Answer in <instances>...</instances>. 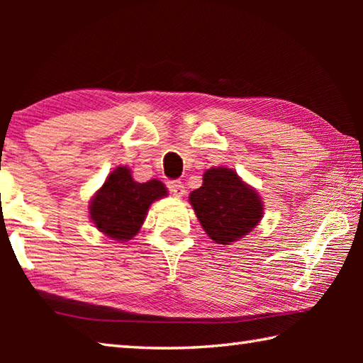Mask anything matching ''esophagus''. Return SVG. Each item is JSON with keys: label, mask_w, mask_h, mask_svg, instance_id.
<instances>
[{"label": "esophagus", "mask_w": 363, "mask_h": 363, "mask_svg": "<svg viewBox=\"0 0 363 363\" xmlns=\"http://www.w3.org/2000/svg\"><path fill=\"white\" fill-rule=\"evenodd\" d=\"M168 189L174 196H182L184 192H186V190H184V184L181 181H169Z\"/></svg>", "instance_id": "esophagus-1"}]
</instances>
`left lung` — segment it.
<instances>
[{
    "label": "left lung",
    "instance_id": "8db88e82",
    "mask_svg": "<svg viewBox=\"0 0 363 363\" xmlns=\"http://www.w3.org/2000/svg\"><path fill=\"white\" fill-rule=\"evenodd\" d=\"M189 200L208 237L220 245L247 235L262 218L259 195L227 168L208 169Z\"/></svg>",
    "mask_w": 363,
    "mask_h": 363
}]
</instances>
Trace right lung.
Returning <instances> with one entry per match:
<instances>
[{"label":"right lung","mask_w":363,"mask_h":363,"mask_svg":"<svg viewBox=\"0 0 363 363\" xmlns=\"http://www.w3.org/2000/svg\"><path fill=\"white\" fill-rule=\"evenodd\" d=\"M167 194V187L160 181L139 184L131 177L130 169L118 167L91 201V219L107 237L126 242L140 229L152 201Z\"/></svg>","instance_id":"1"}]
</instances>
